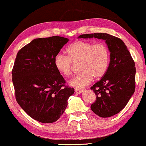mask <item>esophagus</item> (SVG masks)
I'll use <instances>...</instances> for the list:
<instances>
[{
    "label": "esophagus",
    "mask_w": 146,
    "mask_h": 146,
    "mask_svg": "<svg viewBox=\"0 0 146 146\" xmlns=\"http://www.w3.org/2000/svg\"><path fill=\"white\" fill-rule=\"evenodd\" d=\"M83 92V90L82 89H78V88H76L75 89V92L76 94H80Z\"/></svg>",
    "instance_id": "34e87169"
}]
</instances>
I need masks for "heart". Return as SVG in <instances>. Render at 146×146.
Masks as SVG:
<instances>
[{
    "label": "heart",
    "instance_id": "1",
    "mask_svg": "<svg viewBox=\"0 0 146 146\" xmlns=\"http://www.w3.org/2000/svg\"><path fill=\"white\" fill-rule=\"evenodd\" d=\"M68 56L57 54L54 65L63 76L72 74L74 64L79 63L80 73L70 80V84L76 88H83L90 83L93 78H100L107 72L110 62V52L104 43L79 40L66 49Z\"/></svg>",
    "mask_w": 146,
    "mask_h": 146
}]
</instances>
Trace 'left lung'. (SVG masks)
Instances as JSON below:
<instances>
[{
  "instance_id": "1",
  "label": "left lung",
  "mask_w": 146,
  "mask_h": 146,
  "mask_svg": "<svg viewBox=\"0 0 146 146\" xmlns=\"http://www.w3.org/2000/svg\"><path fill=\"white\" fill-rule=\"evenodd\" d=\"M105 40L110 52V63L104 76L91 87L96 96L91 105L94 113L109 117L126 107L135 90V61L121 39L107 33L83 34L78 38Z\"/></svg>"
}]
</instances>
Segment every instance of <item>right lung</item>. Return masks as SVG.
Here are the masks:
<instances>
[{
    "instance_id": "right-lung-1",
    "label": "right lung",
    "mask_w": 146,
    "mask_h": 146,
    "mask_svg": "<svg viewBox=\"0 0 146 146\" xmlns=\"http://www.w3.org/2000/svg\"><path fill=\"white\" fill-rule=\"evenodd\" d=\"M69 41L59 36L37 38L17 54L12 81L17 102L33 119L42 123L57 120L74 89L56 69L54 58Z\"/></svg>"
}]
</instances>
